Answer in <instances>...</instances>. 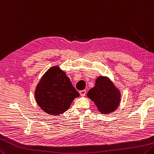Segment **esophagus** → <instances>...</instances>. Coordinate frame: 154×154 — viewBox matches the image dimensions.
Wrapping results in <instances>:
<instances>
[{
  "instance_id": "esophagus-1",
  "label": "esophagus",
  "mask_w": 154,
  "mask_h": 154,
  "mask_svg": "<svg viewBox=\"0 0 154 154\" xmlns=\"http://www.w3.org/2000/svg\"><path fill=\"white\" fill-rule=\"evenodd\" d=\"M79 93H80V95H81V96H85V94H86V91L85 90H82V91H79Z\"/></svg>"
}]
</instances>
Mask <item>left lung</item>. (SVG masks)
<instances>
[{"mask_svg": "<svg viewBox=\"0 0 154 154\" xmlns=\"http://www.w3.org/2000/svg\"><path fill=\"white\" fill-rule=\"evenodd\" d=\"M121 92L107 76H99L95 86L89 89L87 97L94 102L101 114L108 115L115 111L121 102Z\"/></svg>", "mask_w": 154, "mask_h": 154, "instance_id": "8db88e82", "label": "left lung"}]
</instances>
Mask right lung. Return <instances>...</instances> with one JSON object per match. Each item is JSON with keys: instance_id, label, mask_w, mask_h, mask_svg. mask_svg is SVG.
Masks as SVG:
<instances>
[{"instance_id": "right-lung-1", "label": "right lung", "mask_w": 154, "mask_h": 154, "mask_svg": "<svg viewBox=\"0 0 154 154\" xmlns=\"http://www.w3.org/2000/svg\"><path fill=\"white\" fill-rule=\"evenodd\" d=\"M78 97L79 93L58 65L53 66L45 72L35 90V98L39 107L51 116L65 112Z\"/></svg>"}]
</instances>
